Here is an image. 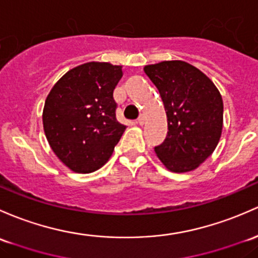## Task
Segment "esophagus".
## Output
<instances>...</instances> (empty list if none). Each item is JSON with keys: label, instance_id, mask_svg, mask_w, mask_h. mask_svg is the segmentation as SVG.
<instances>
[{"label": "esophagus", "instance_id": "esophagus-1", "mask_svg": "<svg viewBox=\"0 0 258 258\" xmlns=\"http://www.w3.org/2000/svg\"><path fill=\"white\" fill-rule=\"evenodd\" d=\"M145 116H140V117H138V120H137V123L140 124V126H143V124H145Z\"/></svg>", "mask_w": 258, "mask_h": 258}]
</instances>
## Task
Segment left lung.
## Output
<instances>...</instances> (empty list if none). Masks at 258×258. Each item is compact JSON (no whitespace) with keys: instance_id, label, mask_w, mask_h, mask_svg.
I'll use <instances>...</instances> for the list:
<instances>
[{"instance_id":"1","label":"left lung","mask_w":258,"mask_h":258,"mask_svg":"<svg viewBox=\"0 0 258 258\" xmlns=\"http://www.w3.org/2000/svg\"><path fill=\"white\" fill-rule=\"evenodd\" d=\"M143 70L158 89L167 113L168 134L154 148L157 157L170 172L197 169L220 141V91L204 73L183 60L146 65Z\"/></svg>"}]
</instances>
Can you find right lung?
<instances>
[{
	"instance_id": "right-lung-1",
	"label": "right lung",
	"mask_w": 258,
	"mask_h": 258,
	"mask_svg": "<svg viewBox=\"0 0 258 258\" xmlns=\"http://www.w3.org/2000/svg\"><path fill=\"white\" fill-rule=\"evenodd\" d=\"M121 65L89 61L65 73L45 99L43 128L55 156L75 173L110 159L126 126L116 120L113 90Z\"/></svg>"
}]
</instances>
